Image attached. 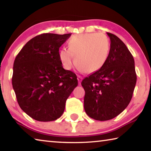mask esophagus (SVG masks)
<instances>
[{"label":"esophagus","mask_w":151,"mask_h":151,"mask_svg":"<svg viewBox=\"0 0 151 151\" xmlns=\"http://www.w3.org/2000/svg\"><path fill=\"white\" fill-rule=\"evenodd\" d=\"M77 79H78V84H79V85H80L82 80H83V77H82V76H81L78 75L77 76Z\"/></svg>","instance_id":"34e87169"}]
</instances>
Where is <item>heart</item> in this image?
I'll return each instance as SVG.
<instances>
[{"label": "heart", "instance_id": "1", "mask_svg": "<svg viewBox=\"0 0 151 151\" xmlns=\"http://www.w3.org/2000/svg\"><path fill=\"white\" fill-rule=\"evenodd\" d=\"M68 44V49L62 48L58 52L60 60L66 70L71 69L76 62L81 70L94 73L103 67L108 58L110 42L108 37L103 34L74 35Z\"/></svg>", "mask_w": 151, "mask_h": 151}]
</instances>
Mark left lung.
<instances>
[{
	"mask_svg": "<svg viewBox=\"0 0 151 151\" xmlns=\"http://www.w3.org/2000/svg\"><path fill=\"white\" fill-rule=\"evenodd\" d=\"M111 40L109 57L103 67L84 78V108L88 116L104 121L118 116L129 105L137 83L133 57L116 35Z\"/></svg>",
	"mask_w": 151,
	"mask_h": 151,
	"instance_id": "obj_1",
	"label": "left lung"
}]
</instances>
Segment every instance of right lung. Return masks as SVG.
<instances>
[{
  "instance_id": "1",
  "label": "right lung",
  "mask_w": 151,
  "mask_h": 151,
  "mask_svg": "<svg viewBox=\"0 0 151 151\" xmlns=\"http://www.w3.org/2000/svg\"><path fill=\"white\" fill-rule=\"evenodd\" d=\"M71 34L44 33L32 38L15 58L12 87L21 109L38 121H55L78 85L76 75L65 70L59 48Z\"/></svg>"
}]
</instances>
